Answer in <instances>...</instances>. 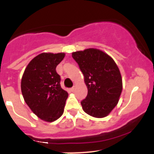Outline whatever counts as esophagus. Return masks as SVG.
<instances>
[{
    "instance_id": "esophagus-1",
    "label": "esophagus",
    "mask_w": 154,
    "mask_h": 154,
    "mask_svg": "<svg viewBox=\"0 0 154 154\" xmlns=\"http://www.w3.org/2000/svg\"><path fill=\"white\" fill-rule=\"evenodd\" d=\"M74 89H75V86H73V87H71V88H70V90H71V91H74Z\"/></svg>"
}]
</instances>
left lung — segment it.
<instances>
[{
    "label": "left lung",
    "instance_id": "1",
    "mask_svg": "<svg viewBox=\"0 0 154 154\" xmlns=\"http://www.w3.org/2000/svg\"><path fill=\"white\" fill-rule=\"evenodd\" d=\"M72 57L88 88L86 97L81 101L83 109L93 117H106L117 105L122 91L117 65L108 54L94 48L72 53Z\"/></svg>",
    "mask_w": 154,
    "mask_h": 154
}]
</instances>
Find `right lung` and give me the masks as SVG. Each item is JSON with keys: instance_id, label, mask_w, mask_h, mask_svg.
Listing matches in <instances>:
<instances>
[{"instance_id": "1", "label": "right lung", "mask_w": 154, "mask_h": 154, "mask_svg": "<svg viewBox=\"0 0 154 154\" xmlns=\"http://www.w3.org/2000/svg\"><path fill=\"white\" fill-rule=\"evenodd\" d=\"M64 53H42L34 57L24 70L21 88L24 100L39 119L48 122L58 119L64 112L68 92L61 88L56 68Z\"/></svg>"}]
</instances>
